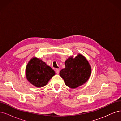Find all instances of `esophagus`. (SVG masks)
Listing matches in <instances>:
<instances>
[{
    "label": "esophagus",
    "instance_id": "esophagus-1",
    "mask_svg": "<svg viewBox=\"0 0 121 121\" xmlns=\"http://www.w3.org/2000/svg\"><path fill=\"white\" fill-rule=\"evenodd\" d=\"M56 74H59V73H60V70H59V69H56Z\"/></svg>",
    "mask_w": 121,
    "mask_h": 121
}]
</instances>
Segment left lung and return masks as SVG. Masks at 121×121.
<instances>
[{
    "label": "left lung",
    "mask_w": 121,
    "mask_h": 121,
    "mask_svg": "<svg viewBox=\"0 0 121 121\" xmlns=\"http://www.w3.org/2000/svg\"><path fill=\"white\" fill-rule=\"evenodd\" d=\"M65 67L60 72L65 84L71 88H76L85 83L91 73L90 65L86 58L81 54L75 58L70 56L65 61Z\"/></svg>",
    "instance_id": "left-lung-1"
}]
</instances>
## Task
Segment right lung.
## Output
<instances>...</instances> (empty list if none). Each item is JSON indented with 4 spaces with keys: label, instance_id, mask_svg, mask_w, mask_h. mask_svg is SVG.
I'll use <instances>...</instances> for the list:
<instances>
[{
    "label": "right lung",
    "instance_id": "right-lung-1",
    "mask_svg": "<svg viewBox=\"0 0 121 121\" xmlns=\"http://www.w3.org/2000/svg\"><path fill=\"white\" fill-rule=\"evenodd\" d=\"M55 74L52 68L35 57L29 61L26 68L27 79L36 87L45 86Z\"/></svg>",
    "mask_w": 121,
    "mask_h": 121
}]
</instances>
